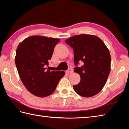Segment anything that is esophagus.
Wrapping results in <instances>:
<instances>
[{"label": "esophagus", "mask_w": 129, "mask_h": 129, "mask_svg": "<svg viewBox=\"0 0 129 129\" xmlns=\"http://www.w3.org/2000/svg\"><path fill=\"white\" fill-rule=\"evenodd\" d=\"M73 72V69H72V68H69V69H68L67 72H66V73H68V74H70V73H72Z\"/></svg>", "instance_id": "34e87169"}]
</instances>
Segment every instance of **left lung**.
Listing matches in <instances>:
<instances>
[{
    "instance_id": "1",
    "label": "left lung",
    "mask_w": 129,
    "mask_h": 129,
    "mask_svg": "<svg viewBox=\"0 0 129 129\" xmlns=\"http://www.w3.org/2000/svg\"><path fill=\"white\" fill-rule=\"evenodd\" d=\"M74 53V72L81 80L73 86L81 96L89 98L96 95L105 85L110 72L111 56L108 48L97 36L90 34L74 35L65 40ZM79 61L84 64L77 67Z\"/></svg>"
}]
</instances>
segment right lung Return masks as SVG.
<instances>
[{"mask_svg": "<svg viewBox=\"0 0 129 129\" xmlns=\"http://www.w3.org/2000/svg\"><path fill=\"white\" fill-rule=\"evenodd\" d=\"M59 39L39 35L31 36L19 44L15 62L20 78L26 89L37 96L44 98L53 94L64 71L46 70L54 49Z\"/></svg>", "mask_w": 129, "mask_h": 129, "instance_id": "obj_1", "label": "right lung"}]
</instances>
